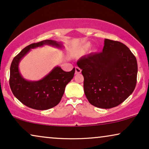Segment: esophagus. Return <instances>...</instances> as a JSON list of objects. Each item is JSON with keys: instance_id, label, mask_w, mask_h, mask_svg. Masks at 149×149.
<instances>
[{"instance_id": "34e87169", "label": "esophagus", "mask_w": 149, "mask_h": 149, "mask_svg": "<svg viewBox=\"0 0 149 149\" xmlns=\"http://www.w3.org/2000/svg\"><path fill=\"white\" fill-rule=\"evenodd\" d=\"M81 72V69L80 68H79V67H75V74H79V73Z\"/></svg>"}]
</instances>
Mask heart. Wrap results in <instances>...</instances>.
I'll list each match as a JSON object with an SVG mask.
<instances>
[{
	"label": "heart",
	"mask_w": 149,
	"mask_h": 149,
	"mask_svg": "<svg viewBox=\"0 0 149 149\" xmlns=\"http://www.w3.org/2000/svg\"><path fill=\"white\" fill-rule=\"evenodd\" d=\"M89 46H90V44L87 43V44H86V45H85V48H88Z\"/></svg>",
	"instance_id": "heart-1"
}]
</instances>
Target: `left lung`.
Wrapping results in <instances>:
<instances>
[{
	"label": "left lung",
	"instance_id": "left-lung-1",
	"mask_svg": "<svg viewBox=\"0 0 149 149\" xmlns=\"http://www.w3.org/2000/svg\"><path fill=\"white\" fill-rule=\"evenodd\" d=\"M77 65L84 77L85 96L95 107H117L136 87L137 60L122 42L106 38L102 52L81 57Z\"/></svg>",
	"mask_w": 149,
	"mask_h": 149
}]
</instances>
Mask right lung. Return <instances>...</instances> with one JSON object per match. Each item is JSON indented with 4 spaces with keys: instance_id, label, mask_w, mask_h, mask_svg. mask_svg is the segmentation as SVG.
<instances>
[{
    "instance_id": "1",
    "label": "right lung",
    "mask_w": 149,
    "mask_h": 149,
    "mask_svg": "<svg viewBox=\"0 0 149 149\" xmlns=\"http://www.w3.org/2000/svg\"><path fill=\"white\" fill-rule=\"evenodd\" d=\"M44 45L64 48L62 42L54 40H42L26 47L12 61L9 79L10 87L16 98L26 107L41 111L52 109L58 104L64 95L65 87L72 79L75 72V68L70 72H65L60 66H57L38 81L24 79L19 69L22 58L32 49Z\"/></svg>"
}]
</instances>
